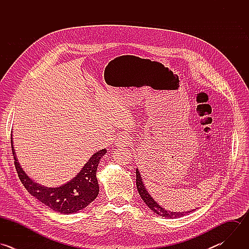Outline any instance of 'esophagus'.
Listing matches in <instances>:
<instances>
[{
	"instance_id": "obj_1",
	"label": "esophagus",
	"mask_w": 249,
	"mask_h": 249,
	"mask_svg": "<svg viewBox=\"0 0 249 249\" xmlns=\"http://www.w3.org/2000/svg\"><path fill=\"white\" fill-rule=\"evenodd\" d=\"M130 143H131V139H130V137H129L127 134H125V133L120 134V135L117 137L116 141H115V144H116V146H117L118 148L126 147V146L130 145Z\"/></svg>"
}]
</instances>
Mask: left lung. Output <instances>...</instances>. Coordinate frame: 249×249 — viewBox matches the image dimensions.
I'll return each mask as SVG.
<instances>
[{
  "label": "left lung",
  "mask_w": 249,
  "mask_h": 249,
  "mask_svg": "<svg viewBox=\"0 0 249 249\" xmlns=\"http://www.w3.org/2000/svg\"><path fill=\"white\" fill-rule=\"evenodd\" d=\"M136 185H137V189L138 192L141 196V198L143 199V201L147 204V206L153 211L155 212L156 214H158L159 216L161 217H165L167 219H176V218H181L184 217L188 214H190L191 212L195 211L191 210V211H187V212H171L168 210H165L164 208H162L160 205H159V203L150 195V193L148 192V190L146 189V186L143 182V179L141 177V173L139 171L138 168H136Z\"/></svg>",
  "instance_id": "8db88e82"
}]
</instances>
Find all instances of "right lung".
<instances>
[{"instance_id": "obj_1", "label": "right lung", "mask_w": 249, "mask_h": 249, "mask_svg": "<svg viewBox=\"0 0 249 249\" xmlns=\"http://www.w3.org/2000/svg\"><path fill=\"white\" fill-rule=\"evenodd\" d=\"M12 150L18 175L26 190L38 201L55 212L64 215L73 214L89 206L98 195L99 186L96 170L100 159L106 154V149L94 153L82 170L67 183L58 187H46L32 180L19 164L14 149Z\"/></svg>"}]
</instances>
